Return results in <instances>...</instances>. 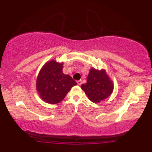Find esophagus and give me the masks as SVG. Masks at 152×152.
Segmentation results:
<instances>
[{"instance_id": "esophagus-1", "label": "esophagus", "mask_w": 152, "mask_h": 152, "mask_svg": "<svg viewBox=\"0 0 152 152\" xmlns=\"http://www.w3.org/2000/svg\"><path fill=\"white\" fill-rule=\"evenodd\" d=\"M77 83H78V85H81V83H82L81 80H78V81H77Z\"/></svg>"}]
</instances>
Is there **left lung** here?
Segmentation results:
<instances>
[{
  "instance_id": "8db88e82",
  "label": "left lung",
  "mask_w": 152,
  "mask_h": 152,
  "mask_svg": "<svg viewBox=\"0 0 152 152\" xmlns=\"http://www.w3.org/2000/svg\"><path fill=\"white\" fill-rule=\"evenodd\" d=\"M81 87L91 102L98 103L111 95L114 85L105 71L91 69L87 78V82L82 84Z\"/></svg>"
}]
</instances>
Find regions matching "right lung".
I'll use <instances>...</instances> for the list:
<instances>
[{"mask_svg":"<svg viewBox=\"0 0 152 152\" xmlns=\"http://www.w3.org/2000/svg\"><path fill=\"white\" fill-rule=\"evenodd\" d=\"M63 64L46 63L39 72L36 88L41 98L48 104H58L65 98L71 87L77 84L69 75L63 73Z\"/></svg>","mask_w":152,"mask_h":152,"instance_id":"add662e5","label":"right lung"}]
</instances>
